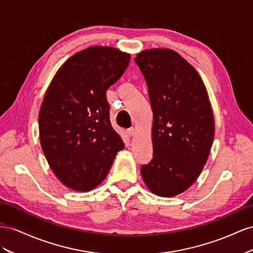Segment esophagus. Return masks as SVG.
I'll list each match as a JSON object with an SVG mask.
<instances>
[{"instance_id":"34e87169","label":"esophagus","mask_w":253,"mask_h":253,"mask_svg":"<svg viewBox=\"0 0 253 253\" xmlns=\"http://www.w3.org/2000/svg\"><path fill=\"white\" fill-rule=\"evenodd\" d=\"M127 135L128 136H130V138H131V136H133L134 134H135V130H134V128H129V129H127Z\"/></svg>"}]
</instances>
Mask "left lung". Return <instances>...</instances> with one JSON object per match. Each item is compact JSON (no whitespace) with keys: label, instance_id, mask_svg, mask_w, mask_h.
<instances>
[{"label":"left lung","instance_id":"1","mask_svg":"<svg viewBox=\"0 0 253 253\" xmlns=\"http://www.w3.org/2000/svg\"><path fill=\"white\" fill-rule=\"evenodd\" d=\"M134 61L154 114V155L141 174L154 194L176 196L196 181L210 154L215 130L210 99L198 72L175 50L146 49Z\"/></svg>","mask_w":253,"mask_h":253}]
</instances>
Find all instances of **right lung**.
I'll return each instance as SVG.
<instances>
[{
    "mask_svg": "<svg viewBox=\"0 0 253 253\" xmlns=\"http://www.w3.org/2000/svg\"><path fill=\"white\" fill-rule=\"evenodd\" d=\"M129 60L118 48L90 46L70 57L46 90L39 112L41 147L54 174L72 190L94 189L124 148L111 126L106 91Z\"/></svg>",
    "mask_w": 253,
    "mask_h": 253,
    "instance_id": "1",
    "label": "right lung"
}]
</instances>
